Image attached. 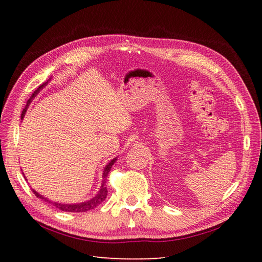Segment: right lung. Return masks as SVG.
<instances>
[{
    "label": "right lung",
    "mask_w": 262,
    "mask_h": 262,
    "mask_svg": "<svg viewBox=\"0 0 262 262\" xmlns=\"http://www.w3.org/2000/svg\"><path fill=\"white\" fill-rule=\"evenodd\" d=\"M47 83H48V82H47ZM47 83L41 84V85L39 86L38 89L34 92V94L31 95L30 98H29L28 101H27V105H26L25 109L23 110V113H21V119L24 118V116H25V114H26V112H27L28 105L30 104V101L33 100V98L36 96L37 93H38L39 91H40ZM116 160H117V158H114V160L106 166V168H105V170H104V173H102V185H101V188H100V190H99V192L97 193V195L94 196L92 200L87 201V202L78 203V204H62V203L51 202V201H49V200H47L46 198H43L42 195L37 193V192L35 191V190H33V192L35 193V195H36L37 198H40V199H42V200H45V201H47V202H50L51 204H53V207L60 209L61 211H64V212H74V213L76 212V213H77V212H86V211L93 210V209H95L96 207H98V205H99L101 202H104V201L106 200V196H107V193H108V190H107V187H106V180H107L108 173H109L110 169H112L113 165H114V163L116 162Z\"/></svg>",
    "instance_id": "add662e5"
}]
</instances>
